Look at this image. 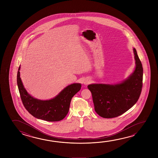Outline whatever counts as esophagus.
I'll use <instances>...</instances> for the list:
<instances>
[{
    "instance_id": "34e87169",
    "label": "esophagus",
    "mask_w": 158,
    "mask_h": 158,
    "mask_svg": "<svg viewBox=\"0 0 158 158\" xmlns=\"http://www.w3.org/2000/svg\"><path fill=\"white\" fill-rule=\"evenodd\" d=\"M89 83H90V80H88V79H85L84 81V84L85 85H87L88 84H89Z\"/></svg>"
}]
</instances>
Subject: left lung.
I'll list each match as a JSON object with an SVG mask.
<instances>
[{
	"label": "left lung",
	"mask_w": 158,
	"mask_h": 158,
	"mask_svg": "<svg viewBox=\"0 0 158 158\" xmlns=\"http://www.w3.org/2000/svg\"><path fill=\"white\" fill-rule=\"evenodd\" d=\"M135 68L133 73L121 83L102 84L88 86L92 94L94 108L100 116L111 118L128 111L139 99L143 86V69L136 49L133 48Z\"/></svg>",
	"instance_id": "obj_1"
}]
</instances>
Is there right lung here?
I'll return each instance as SVG.
<instances>
[{"label": "right lung", "mask_w": 158, "mask_h": 158, "mask_svg": "<svg viewBox=\"0 0 158 158\" xmlns=\"http://www.w3.org/2000/svg\"><path fill=\"white\" fill-rule=\"evenodd\" d=\"M20 67L17 74V84L21 101L26 110L37 118L46 121H59L63 119L69 111L72 98L80 90L81 84H73L65 88L54 98L41 100L27 93L20 77Z\"/></svg>", "instance_id": "obj_1"}]
</instances>
